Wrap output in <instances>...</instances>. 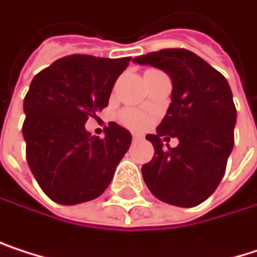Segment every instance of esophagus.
<instances>
[{
	"label": "esophagus",
	"mask_w": 257,
	"mask_h": 257,
	"mask_svg": "<svg viewBox=\"0 0 257 257\" xmlns=\"http://www.w3.org/2000/svg\"><path fill=\"white\" fill-rule=\"evenodd\" d=\"M135 141H139V139H142V135H139V133H133V136H132Z\"/></svg>",
	"instance_id": "1"
}]
</instances>
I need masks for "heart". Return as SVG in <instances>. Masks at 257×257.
<instances>
[{
  "instance_id": "b5f03b06",
  "label": "heart",
  "mask_w": 257,
  "mask_h": 257,
  "mask_svg": "<svg viewBox=\"0 0 257 257\" xmlns=\"http://www.w3.org/2000/svg\"><path fill=\"white\" fill-rule=\"evenodd\" d=\"M119 118H121V122L124 125H127L130 128H136V130L144 128L145 124H147L145 115L141 113L139 110H135V109H125V110H122L121 115H119Z\"/></svg>"
}]
</instances>
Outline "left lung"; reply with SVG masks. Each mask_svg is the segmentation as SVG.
I'll list each match as a JSON object with an SVG mask.
<instances>
[{"label":"left lung","instance_id":"obj_1","mask_svg":"<svg viewBox=\"0 0 257 257\" xmlns=\"http://www.w3.org/2000/svg\"><path fill=\"white\" fill-rule=\"evenodd\" d=\"M164 69L173 80L171 104L165 118L147 135L154 156L142 177L160 201L194 207L218 188L235 142L236 107L230 86L219 71L185 48H167L133 59ZM179 139L176 149L162 139Z\"/></svg>","mask_w":257,"mask_h":257}]
</instances>
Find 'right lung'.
<instances>
[{"label": "right lung", "instance_id": "add662e5", "mask_svg": "<svg viewBox=\"0 0 257 257\" xmlns=\"http://www.w3.org/2000/svg\"><path fill=\"white\" fill-rule=\"evenodd\" d=\"M130 57L72 54L35 75L24 98L22 135L28 167L56 203L72 206L100 197L110 185L132 135L109 122L106 136L84 124L109 104L116 78Z\"/></svg>", "mask_w": 257, "mask_h": 257}]
</instances>
